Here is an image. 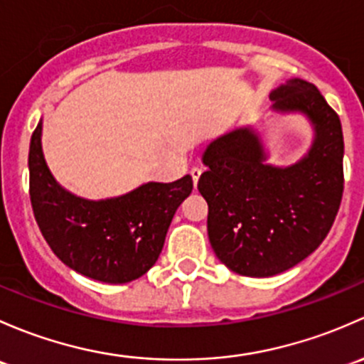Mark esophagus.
<instances>
[{
    "label": "esophagus",
    "mask_w": 364,
    "mask_h": 364,
    "mask_svg": "<svg viewBox=\"0 0 364 364\" xmlns=\"http://www.w3.org/2000/svg\"><path fill=\"white\" fill-rule=\"evenodd\" d=\"M201 173H203V170H201L200 166H194V168H191V177H193V182H194V186H198V181H200Z\"/></svg>",
    "instance_id": "obj_1"
}]
</instances>
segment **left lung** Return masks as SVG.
Wrapping results in <instances>:
<instances>
[{
	"instance_id": "1",
	"label": "left lung",
	"mask_w": 364,
	"mask_h": 364,
	"mask_svg": "<svg viewBox=\"0 0 364 364\" xmlns=\"http://www.w3.org/2000/svg\"><path fill=\"white\" fill-rule=\"evenodd\" d=\"M269 100L277 114L309 119V152L291 166L269 164L259 133L242 126L210 141L198 181L210 245L243 277L279 275L309 257L331 230L343 193L342 124L319 89L289 78Z\"/></svg>"
}]
</instances>
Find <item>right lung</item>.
I'll return each mask as SVG.
<instances>
[{"label":"right lung","instance_id":"right-lung-1","mask_svg":"<svg viewBox=\"0 0 364 364\" xmlns=\"http://www.w3.org/2000/svg\"><path fill=\"white\" fill-rule=\"evenodd\" d=\"M33 213L52 252L80 275L107 284L140 279L163 250L175 212L193 191V177L147 182L107 200L70 193L50 173L42 151V121L29 144Z\"/></svg>","mask_w":364,"mask_h":364}]
</instances>
